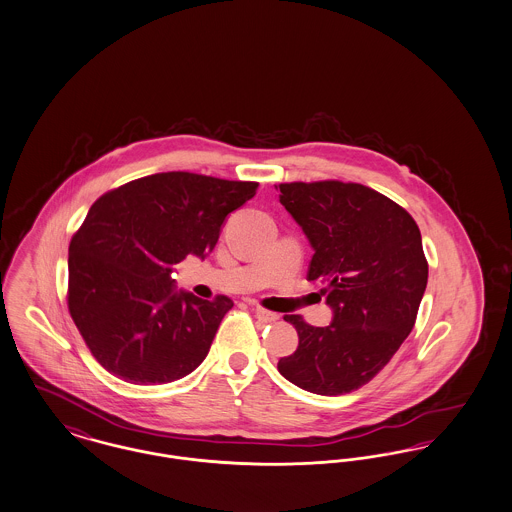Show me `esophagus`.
<instances>
[{"mask_svg": "<svg viewBox=\"0 0 512 512\" xmlns=\"http://www.w3.org/2000/svg\"><path fill=\"white\" fill-rule=\"evenodd\" d=\"M252 312H254L256 320H258L260 323H275L277 320H279V314H275V312H269V310H264V308H260V306L252 308Z\"/></svg>", "mask_w": 512, "mask_h": 512, "instance_id": "1", "label": "esophagus"}]
</instances>
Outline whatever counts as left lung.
Wrapping results in <instances>:
<instances>
[{"instance_id": "left-lung-1", "label": "left lung", "mask_w": 512, "mask_h": 512, "mask_svg": "<svg viewBox=\"0 0 512 512\" xmlns=\"http://www.w3.org/2000/svg\"><path fill=\"white\" fill-rule=\"evenodd\" d=\"M277 190L314 250L308 279L327 283L333 310L327 327L285 316L298 347L277 370L304 391L345 395L372 381L414 327L428 285L422 235L406 210L364 185L285 183Z\"/></svg>"}]
</instances>
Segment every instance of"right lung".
<instances>
[{"label": "right lung", "instance_id": "obj_1", "mask_svg": "<svg viewBox=\"0 0 512 512\" xmlns=\"http://www.w3.org/2000/svg\"><path fill=\"white\" fill-rule=\"evenodd\" d=\"M258 183L169 171L98 198L69 244V312L94 358L135 385L189 376L231 310L177 291L173 266L204 260Z\"/></svg>", "mask_w": 512, "mask_h": 512}]
</instances>
